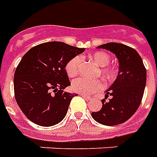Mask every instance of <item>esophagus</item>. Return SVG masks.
Returning a JSON list of instances; mask_svg holds the SVG:
<instances>
[{
  "instance_id": "1",
  "label": "esophagus",
  "mask_w": 157,
  "mask_h": 157,
  "mask_svg": "<svg viewBox=\"0 0 157 157\" xmlns=\"http://www.w3.org/2000/svg\"><path fill=\"white\" fill-rule=\"evenodd\" d=\"M81 96H82L85 101H90V100L91 99L90 96H89V95H85V94H81Z\"/></svg>"
}]
</instances>
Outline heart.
Listing matches in <instances>:
<instances>
[{
    "label": "heart",
    "instance_id": "heart-1",
    "mask_svg": "<svg viewBox=\"0 0 157 157\" xmlns=\"http://www.w3.org/2000/svg\"><path fill=\"white\" fill-rule=\"evenodd\" d=\"M91 59L98 66L101 67V73L103 76L111 78L115 76L116 71L111 67H105L111 62V56L103 52H96L90 56ZM82 58L79 56H76L70 59L66 65V72L69 77H75L79 73ZM104 67L103 68V67ZM105 88L104 82L101 79H88L85 78H78L72 83V90L74 92L82 94H93L102 90Z\"/></svg>",
    "mask_w": 157,
    "mask_h": 157
}]
</instances>
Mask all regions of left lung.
<instances>
[{
    "instance_id": "1",
    "label": "left lung",
    "mask_w": 157,
    "mask_h": 157,
    "mask_svg": "<svg viewBox=\"0 0 157 157\" xmlns=\"http://www.w3.org/2000/svg\"><path fill=\"white\" fill-rule=\"evenodd\" d=\"M97 48L108 50L117 56L119 71L116 80L101 100L102 108L92 112L97 123L114 126L128 120L140 105L146 84V69L140 56L134 48L119 43H107ZM109 95L112 98L106 101Z\"/></svg>"
}]
</instances>
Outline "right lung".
Segmentation results:
<instances>
[{
  "label": "right lung",
  "instance_id": "add662e5",
  "mask_svg": "<svg viewBox=\"0 0 157 157\" xmlns=\"http://www.w3.org/2000/svg\"><path fill=\"white\" fill-rule=\"evenodd\" d=\"M84 52V48L52 41L34 46L23 56L14 73V94L31 122L51 127L63 121L77 95L63 92L71 84L65 67L70 59Z\"/></svg>",
  "mask_w": 157,
  "mask_h": 157
}]
</instances>
